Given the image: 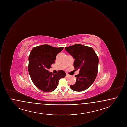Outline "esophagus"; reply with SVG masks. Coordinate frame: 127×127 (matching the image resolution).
<instances>
[{
    "label": "esophagus",
    "mask_w": 127,
    "mask_h": 127,
    "mask_svg": "<svg viewBox=\"0 0 127 127\" xmlns=\"http://www.w3.org/2000/svg\"><path fill=\"white\" fill-rule=\"evenodd\" d=\"M66 77H69V76H70V75H69V74H66Z\"/></svg>",
    "instance_id": "34e87169"
}]
</instances>
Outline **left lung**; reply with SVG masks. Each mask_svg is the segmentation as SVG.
I'll use <instances>...</instances> for the list:
<instances>
[{
  "label": "left lung",
  "mask_w": 127,
  "mask_h": 127,
  "mask_svg": "<svg viewBox=\"0 0 127 127\" xmlns=\"http://www.w3.org/2000/svg\"><path fill=\"white\" fill-rule=\"evenodd\" d=\"M65 48L75 59L74 68L76 70L79 69V74L75 76L76 82L70 86V89L79 92L88 89L97 77L98 65L97 55L91 47L79 44Z\"/></svg>",
  "instance_id": "left-lung-1"
}]
</instances>
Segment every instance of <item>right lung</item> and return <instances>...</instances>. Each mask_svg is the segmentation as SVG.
<instances>
[{
	"label": "right lung",
	"instance_id": "add662e5",
	"mask_svg": "<svg viewBox=\"0 0 127 127\" xmlns=\"http://www.w3.org/2000/svg\"><path fill=\"white\" fill-rule=\"evenodd\" d=\"M64 47L55 48L45 44L32 48L29 57L28 70L31 79L39 90L47 92L54 91L59 80L66 76L63 70L52 74L48 69L55 63L56 56Z\"/></svg>",
	"mask_w": 127,
	"mask_h": 127
}]
</instances>
